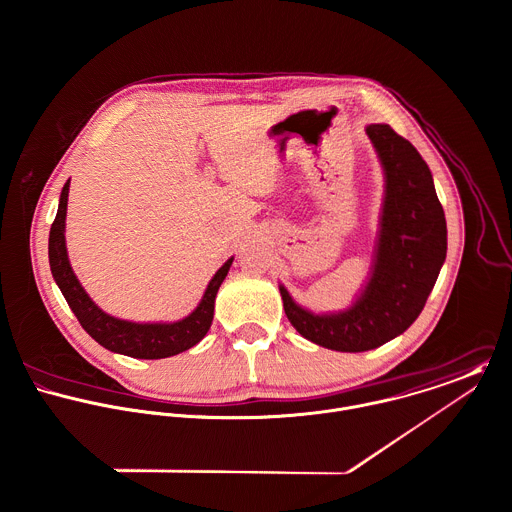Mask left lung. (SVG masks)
I'll return each mask as SVG.
<instances>
[{"label":"left lung","instance_id":"obj_1","mask_svg":"<svg viewBox=\"0 0 512 512\" xmlns=\"http://www.w3.org/2000/svg\"><path fill=\"white\" fill-rule=\"evenodd\" d=\"M386 170V202L376 265L364 295L340 314H310L281 287L289 322L307 340L338 352L386 344L425 307L447 253L445 213L433 178L404 136L388 124L366 128Z\"/></svg>","mask_w":512,"mask_h":512}]
</instances>
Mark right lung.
Instances as JSON below:
<instances>
[{"label": "right lung", "mask_w": 512, "mask_h": 512, "mask_svg": "<svg viewBox=\"0 0 512 512\" xmlns=\"http://www.w3.org/2000/svg\"><path fill=\"white\" fill-rule=\"evenodd\" d=\"M69 200V182L65 184L59 200V209L49 231V265L67 305L79 318L81 326L106 350L126 354L132 358L158 360L180 354L196 346L211 326L215 295L231 267V261L213 275L205 289L204 299L188 318L174 324H134L104 314L79 285L65 249V215Z\"/></svg>", "instance_id": "obj_1"}]
</instances>
